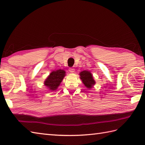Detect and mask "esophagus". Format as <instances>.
Masks as SVG:
<instances>
[{
    "instance_id": "obj_1",
    "label": "esophagus",
    "mask_w": 145,
    "mask_h": 145,
    "mask_svg": "<svg viewBox=\"0 0 145 145\" xmlns=\"http://www.w3.org/2000/svg\"><path fill=\"white\" fill-rule=\"evenodd\" d=\"M69 72L71 73H73L75 72V69H73V68H69Z\"/></svg>"
}]
</instances>
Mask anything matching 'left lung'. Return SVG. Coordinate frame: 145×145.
Instances as JSON below:
<instances>
[{
	"label": "left lung",
	"mask_w": 145,
	"mask_h": 145,
	"mask_svg": "<svg viewBox=\"0 0 145 145\" xmlns=\"http://www.w3.org/2000/svg\"><path fill=\"white\" fill-rule=\"evenodd\" d=\"M80 79L83 82V84L88 89H90L93 87V85L95 84V82L93 78L91 73L89 71H82L80 73Z\"/></svg>",
	"instance_id": "obj_1"
}]
</instances>
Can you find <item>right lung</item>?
Instances as JSON below:
<instances>
[{
	"instance_id": "right-lung-1",
	"label": "right lung",
	"mask_w": 145,
	"mask_h": 145,
	"mask_svg": "<svg viewBox=\"0 0 145 145\" xmlns=\"http://www.w3.org/2000/svg\"><path fill=\"white\" fill-rule=\"evenodd\" d=\"M65 76V72L63 70L59 69L56 71H53L45 80L44 85L50 90H56L60 85V83L62 82Z\"/></svg>"
}]
</instances>
